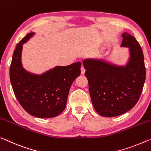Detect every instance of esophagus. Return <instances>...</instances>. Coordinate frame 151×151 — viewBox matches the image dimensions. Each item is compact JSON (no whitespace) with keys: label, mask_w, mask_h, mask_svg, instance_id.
<instances>
[{"label":"esophagus","mask_w":151,"mask_h":151,"mask_svg":"<svg viewBox=\"0 0 151 151\" xmlns=\"http://www.w3.org/2000/svg\"><path fill=\"white\" fill-rule=\"evenodd\" d=\"M85 71H86V70L84 69V68H83V66L81 67V73L82 74V75H83V74L85 73Z\"/></svg>","instance_id":"1"}]
</instances>
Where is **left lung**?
Returning a JSON list of instances; mask_svg holds the SVG:
<instances>
[{
    "mask_svg": "<svg viewBox=\"0 0 151 151\" xmlns=\"http://www.w3.org/2000/svg\"><path fill=\"white\" fill-rule=\"evenodd\" d=\"M122 37L120 47L129 50L125 65L95 59H86L83 61L93 106L104 117L116 116L132 109L144 86L146 70L140 44L126 32Z\"/></svg>",
    "mask_w": 151,
    "mask_h": 151,
    "instance_id": "8db88e82",
    "label": "left lung"
}]
</instances>
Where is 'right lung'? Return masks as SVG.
<instances>
[{
	"instance_id": "right-lung-1",
	"label": "right lung",
	"mask_w": 151,
	"mask_h": 151,
	"mask_svg": "<svg viewBox=\"0 0 151 151\" xmlns=\"http://www.w3.org/2000/svg\"><path fill=\"white\" fill-rule=\"evenodd\" d=\"M34 35L28 33L17 45L10 66V80L17 100L29 114L41 118L55 117L65 108L69 91L80 75L81 63L55 66L40 75L27 71L21 61L23 45Z\"/></svg>"
}]
</instances>
